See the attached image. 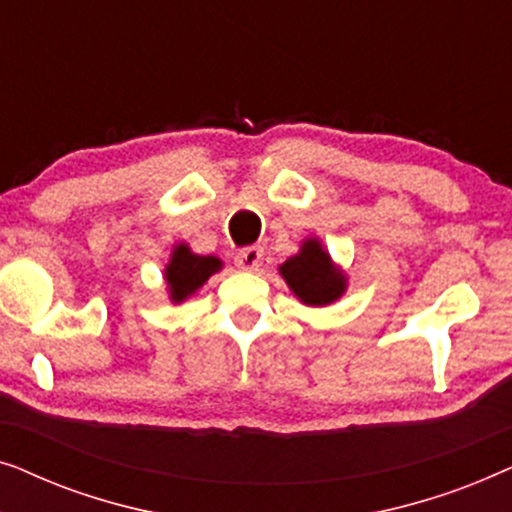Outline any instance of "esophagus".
I'll return each mask as SVG.
<instances>
[{
  "label": "esophagus",
  "instance_id": "esophagus-1",
  "mask_svg": "<svg viewBox=\"0 0 512 512\" xmlns=\"http://www.w3.org/2000/svg\"><path fill=\"white\" fill-rule=\"evenodd\" d=\"M235 263H237V268L256 272L263 263V249L261 247H244V249L237 251Z\"/></svg>",
  "mask_w": 512,
  "mask_h": 512
}]
</instances>
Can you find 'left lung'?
Segmentation results:
<instances>
[{"instance_id":"obj_1","label":"left lung","mask_w":512,"mask_h":512,"mask_svg":"<svg viewBox=\"0 0 512 512\" xmlns=\"http://www.w3.org/2000/svg\"><path fill=\"white\" fill-rule=\"evenodd\" d=\"M279 275L305 305H331L347 289V277L335 268L319 240L303 242L296 256L279 265Z\"/></svg>"}]
</instances>
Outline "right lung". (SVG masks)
Wrapping results in <instances>:
<instances>
[{
	"mask_svg": "<svg viewBox=\"0 0 512 512\" xmlns=\"http://www.w3.org/2000/svg\"><path fill=\"white\" fill-rule=\"evenodd\" d=\"M221 265L223 263L216 256L193 254L188 244H177L165 268V282L172 303H181L193 296L214 272L221 270Z\"/></svg>",
	"mask_w": 512,
	"mask_h": 512,
	"instance_id": "add662e5",
	"label": "right lung"
}]
</instances>
